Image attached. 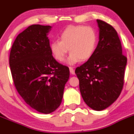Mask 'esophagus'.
I'll return each instance as SVG.
<instances>
[{"label": "esophagus", "instance_id": "1", "mask_svg": "<svg viewBox=\"0 0 134 134\" xmlns=\"http://www.w3.org/2000/svg\"><path fill=\"white\" fill-rule=\"evenodd\" d=\"M69 71H70L71 74H72V75L75 74V71H74V69H73L72 67H69Z\"/></svg>", "mask_w": 134, "mask_h": 134}]
</instances>
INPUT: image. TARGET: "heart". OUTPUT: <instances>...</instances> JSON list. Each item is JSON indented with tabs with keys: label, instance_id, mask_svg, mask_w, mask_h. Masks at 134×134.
Masks as SVG:
<instances>
[{
	"label": "heart",
	"instance_id": "b5f03b06",
	"mask_svg": "<svg viewBox=\"0 0 134 134\" xmlns=\"http://www.w3.org/2000/svg\"><path fill=\"white\" fill-rule=\"evenodd\" d=\"M60 41L54 40L50 44L55 59L63 61L67 52L71 53L66 60L69 65L88 60L95 52L98 35L95 29L85 26H69L60 32Z\"/></svg>",
	"mask_w": 134,
	"mask_h": 134
}]
</instances>
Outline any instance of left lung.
Instances as JSON below:
<instances>
[{"label": "left lung", "mask_w": 134, "mask_h": 134, "mask_svg": "<svg viewBox=\"0 0 134 134\" xmlns=\"http://www.w3.org/2000/svg\"><path fill=\"white\" fill-rule=\"evenodd\" d=\"M99 42L91 58L75 71L83 100L94 110L107 108L119 97L124 83L127 58L122 55L117 32L97 20Z\"/></svg>", "instance_id": "left-lung-1"}]
</instances>
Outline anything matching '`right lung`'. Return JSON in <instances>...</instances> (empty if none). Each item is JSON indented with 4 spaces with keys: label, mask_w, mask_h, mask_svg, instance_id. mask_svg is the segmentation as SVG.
Returning a JSON list of instances; mask_svg holds the SVG:
<instances>
[{
    "label": "right lung",
    "mask_w": 134,
    "mask_h": 134,
    "mask_svg": "<svg viewBox=\"0 0 134 134\" xmlns=\"http://www.w3.org/2000/svg\"><path fill=\"white\" fill-rule=\"evenodd\" d=\"M51 26L34 24L18 35L9 66L13 82L24 102L37 112L50 114L59 107L69 69L55 60L50 49Z\"/></svg>",
    "instance_id": "obj_1"
}]
</instances>
